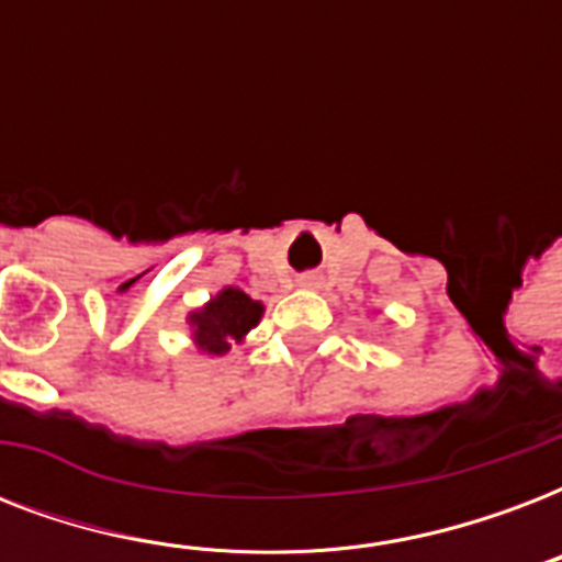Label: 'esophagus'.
Segmentation results:
<instances>
[{"mask_svg":"<svg viewBox=\"0 0 562 562\" xmlns=\"http://www.w3.org/2000/svg\"><path fill=\"white\" fill-rule=\"evenodd\" d=\"M300 285H303V289H317V285H321V277H317V273H303V277H300Z\"/></svg>","mask_w":562,"mask_h":562,"instance_id":"esophagus-1","label":"esophagus"}]
</instances>
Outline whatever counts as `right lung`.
I'll return each instance as SVG.
<instances>
[{"instance_id": "right-lung-1", "label": "right lung", "mask_w": 562, "mask_h": 562, "mask_svg": "<svg viewBox=\"0 0 562 562\" xmlns=\"http://www.w3.org/2000/svg\"><path fill=\"white\" fill-rule=\"evenodd\" d=\"M262 317V303H256L238 289H224L215 300H210L201 312L192 315L194 341L203 352L221 356L229 344L241 341Z\"/></svg>"}]
</instances>
